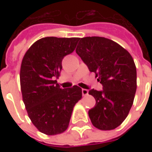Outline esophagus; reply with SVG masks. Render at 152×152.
Wrapping results in <instances>:
<instances>
[{
  "instance_id": "esophagus-1",
  "label": "esophagus",
  "mask_w": 152,
  "mask_h": 152,
  "mask_svg": "<svg viewBox=\"0 0 152 152\" xmlns=\"http://www.w3.org/2000/svg\"><path fill=\"white\" fill-rule=\"evenodd\" d=\"M82 94L83 96H86L89 94V91L86 89H82Z\"/></svg>"
}]
</instances>
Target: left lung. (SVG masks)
<instances>
[{
	"mask_svg": "<svg viewBox=\"0 0 152 152\" xmlns=\"http://www.w3.org/2000/svg\"><path fill=\"white\" fill-rule=\"evenodd\" d=\"M76 52L103 89L89 91L96 101L89 111L90 121L99 129H114L127 117L134 102L137 89L134 59L119 44L100 37L80 38Z\"/></svg>",
	"mask_w": 152,
	"mask_h": 152,
	"instance_id": "8db88e82",
	"label": "left lung"
}]
</instances>
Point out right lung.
I'll return each instance as SVG.
<instances>
[{
    "mask_svg": "<svg viewBox=\"0 0 152 152\" xmlns=\"http://www.w3.org/2000/svg\"><path fill=\"white\" fill-rule=\"evenodd\" d=\"M80 38H41L28 50L22 60L20 86L30 120L46 135L63 133L68 128L74 106L82 90L74 86L61 89L55 79L64 57L72 53Z\"/></svg>",
    "mask_w": 152,
    "mask_h": 152,
    "instance_id": "1",
    "label": "right lung"
}]
</instances>
